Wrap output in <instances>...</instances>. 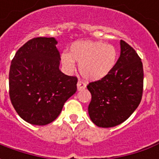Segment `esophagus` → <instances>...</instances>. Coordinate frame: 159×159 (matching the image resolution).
<instances>
[{"label":"esophagus","instance_id":"1","mask_svg":"<svg viewBox=\"0 0 159 159\" xmlns=\"http://www.w3.org/2000/svg\"><path fill=\"white\" fill-rule=\"evenodd\" d=\"M85 88H86V83H84V82H83V81L79 80V81L77 82V90L80 91V90L84 89Z\"/></svg>","mask_w":159,"mask_h":159}]
</instances>
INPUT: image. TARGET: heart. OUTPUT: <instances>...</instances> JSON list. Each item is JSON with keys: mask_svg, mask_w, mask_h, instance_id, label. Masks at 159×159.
I'll return each mask as SVG.
<instances>
[{"mask_svg": "<svg viewBox=\"0 0 159 159\" xmlns=\"http://www.w3.org/2000/svg\"><path fill=\"white\" fill-rule=\"evenodd\" d=\"M117 59V49L112 45L100 42L83 41L73 43L70 53L63 52L61 62L68 70L79 64L81 75L89 81H98L113 70Z\"/></svg>", "mask_w": 159, "mask_h": 159, "instance_id": "heart-1", "label": "heart"}]
</instances>
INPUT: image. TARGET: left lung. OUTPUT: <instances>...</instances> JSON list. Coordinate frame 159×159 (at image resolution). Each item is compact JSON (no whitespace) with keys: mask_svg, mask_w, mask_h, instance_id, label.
Segmentation results:
<instances>
[{"mask_svg":"<svg viewBox=\"0 0 159 159\" xmlns=\"http://www.w3.org/2000/svg\"><path fill=\"white\" fill-rule=\"evenodd\" d=\"M113 70L107 76L87 86L92 95L90 119L101 128L123 123L140 105L143 93V66L135 50L123 40Z\"/></svg>","mask_w":159,"mask_h":159,"instance_id":"left-lung-1","label":"left lung"}]
</instances>
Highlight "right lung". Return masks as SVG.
<instances>
[{
  "label": "right lung",
  "mask_w": 159,
  "mask_h": 159,
  "mask_svg": "<svg viewBox=\"0 0 159 159\" xmlns=\"http://www.w3.org/2000/svg\"><path fill=\"white\" fill-rule=\"evenodd\" d=\"M53 37L30 40L15 53L9 71V96L19 117L33 125L58 117L76 91L77 78L59 70L60 54Z\"/></svg>",
  "instance_id": "1"
}]
</instances>
